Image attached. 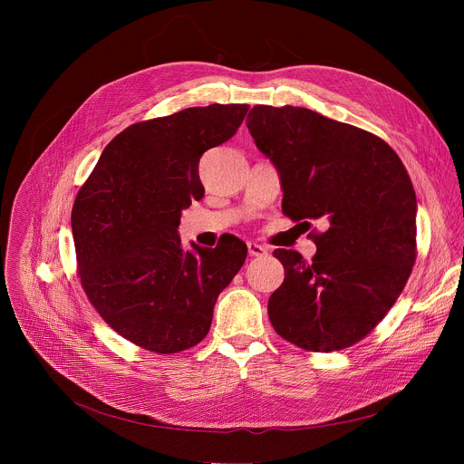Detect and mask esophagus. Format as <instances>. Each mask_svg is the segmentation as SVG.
<instances>
[{
    "label": "esophagus",
    "mask_w": 464,
    "mask_h": 464,
    "mask_svg": "<svg viewBox=\"0 0 464 464\" xmlns=\"http://www.w3.org/2000/svg\"><path fill=\"white\" fill-rule=\"evenodd\" d=\"M247 251H249V256H262V255L268 253L266 247L256 244V242H247Z\"/></svg>",
    "instance_id": "1"
}]
</instances>
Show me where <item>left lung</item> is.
Listing matches in <instances>:
<instances>
[{"label":"left lung","instance_id":"8db88e82","mask_svg":"<svg viewBox=\"0 0 464 464\" xmlns=\"http://www.w3.org/2000/svg\"><path fill=\"white\" fill-rule=\"evenodd\" d=\"M256 149L279 172L283 213L310 233L315 255L276 249L285 281L268 301L277 334L315 353L342 351L383 319L415 264L417 196L396 152L369 131L299 106L256 104Z\"/></svg>","mask_w":464,"mask_h":464}]
</instances>
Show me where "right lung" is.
Wrapping results in <instances>:
<instances>
[{"label": "right lung", "mask_w": 464, "mask_h": 464, "mask_svg": "<svg viewBox=\"0 0 464 464\" xmlns=\"http://www.w3.org/2000/svg\"><path fill=\"white\" fill-rule=\"evenodd\" d=\"M247 104H209L136 122L102 150L77 194L72 229L79 276L101 317L128 342L160 354L200 343L220 292L247 247H181V211L206 188L198 163L242 124Z\"/></svg>", "instance_id": "1"}]
</instances>
